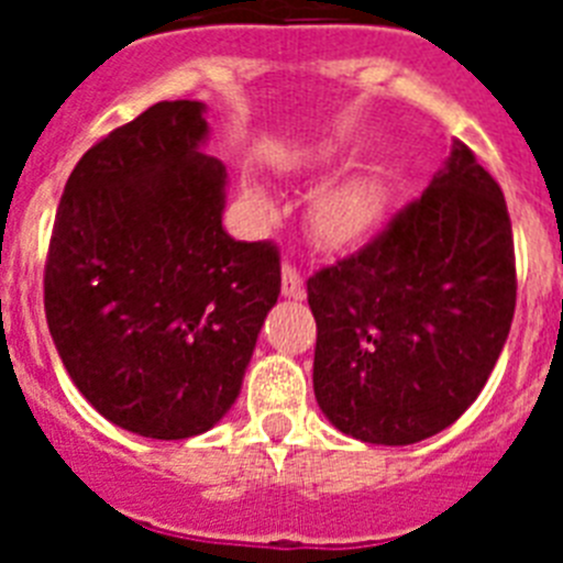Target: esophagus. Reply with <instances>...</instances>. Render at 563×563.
<instances>
[{"mask_svg": "<svg viewBox=\"0 0 563 563\" xmlns=\"http://www.w3.org/2000/svg\"><path fill=\"white\" fill-rule=\"evenodd\" d=\"M282 292L287 298H305V278H301V271H298L292 262H285L282 267Z\"/></svg>", "mask_w": 563, "mask_h": 563, "instance_id": "34e87169", "label": "esophagus"}]
</instances>
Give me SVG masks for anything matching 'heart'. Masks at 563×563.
Segmentation results:
<instances>
[{"label":"heart","instance_id":"b5f03b06","mask_svg":"<svg viewBox=\"0 0 563 563\" xmlns=\"http://www.w3.org/2000/svg\"><path fill=\"white\" fill-rule=\"evenodd\" d=\"M253 202L265 206V194L258 188L247 191ZM377 220V194L369 183L352 180L343 183V186L330 188L327 194L318 197V202L312 206L310 222L316 236L324 242V245H346V242H355L357 236L369 231Z\"/></svg>","mask_w":563,"mask_h":563}]
</instances>
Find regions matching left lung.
<instances>
[{"label":"left lung","instance_id":"obj_1","mask_svg":"<svg viewBox=\"0 0 563 563\" xmlns=\"http://www.w3.org/2000/svg\"><path fill=\"white\" fill-rule=\"evenodd\" d=\"M316 400L343 434L411 445L476 400L516 310L499 183L462 141L369 245L307 278Z\"/></svg>","mask_w":563,"mask_h":563}]
</instances>
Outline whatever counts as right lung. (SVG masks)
<instances>
[{
  "label": "right lung",
  "instance_id": "obj_1",
  "mask_svg": "<svg viewBox=\"0 0 563 563\" xmlns=\"http://www.w3.org/2000/svg\"><path fill=\"white\" fill-rule=\"evenodd\" d=\"M200 101H161L87 148L58 202L44 312L109 422L186 440L225 417L282 292L273 242L222 228L225 166Z\"/></svg>",
  "mask_w": 563,
  "mask_h": 563
}]
</instances>
